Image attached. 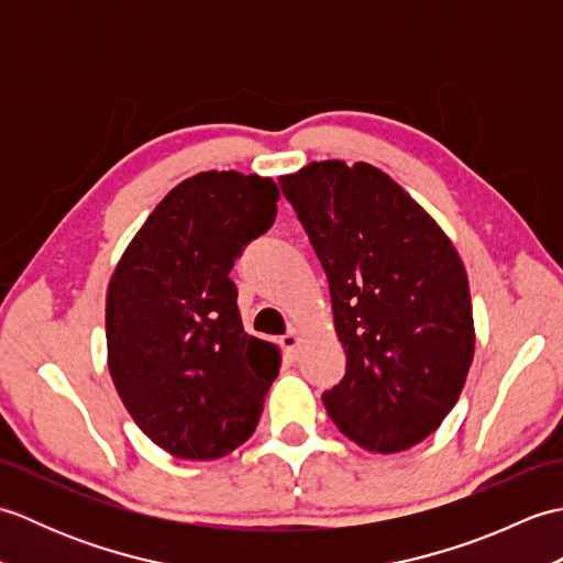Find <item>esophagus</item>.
I'll list each match as a JSON object with an SVG mask.
<instances>
[{"instance_id": "1", "label": "esophagus", "mask_w": 563, "mask_h": 563, "mask_svg": "<svg viewBox=\"0 0 563 563\" xmlns=\"http://www.w3.org/2000/svg\"><path fill=\"white\" fill-rule=\"evenodd\" d=\"M280 349L290 357V361H297V355H300V336H297L295 329H290L285 336H280Z\"/></svg>"}]
</instances>
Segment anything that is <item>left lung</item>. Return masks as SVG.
Wrapping results in <instances>:
<instances>
[{
    "instance_id": "8db88e82",
    "label": "left lung",
    "mask_w": 563,
    "mask_h": 563,
    "mask_svg": "<svg viewBox=\"0 0 563 563\" xmlns=\"http://www.w3.org/2000/svg\"><path fill=\"white\" fill-rule=\"evenodd\" d=\"M283 196L324 266L345 375L321 394L345 438L409 450L457 404L474 357L470 283L433 218L375 166L312 162Z\"/></svg>"
}]
</instances>
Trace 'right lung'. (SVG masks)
<instances>
[{"instance_id": "add662e5", "label": "right lung", "mask_w": 563, "mask_h": 563, "mask_svg": "<svg viewBox=\"0 0 563 563\" xmlns=\"http://www.w3.org/2000/svg\"><path fill=\"white\" fill-rule=\"evenodd\" d=\"M271 178L206 172L166 196L106 297L109 369L128 413L174 457L218 460L256 430L280 369L249 336L230 271L275 222Z\"/></svg>"}]
</instances>
